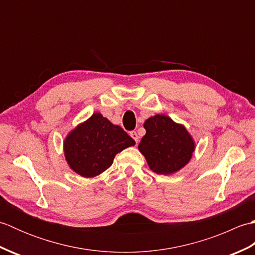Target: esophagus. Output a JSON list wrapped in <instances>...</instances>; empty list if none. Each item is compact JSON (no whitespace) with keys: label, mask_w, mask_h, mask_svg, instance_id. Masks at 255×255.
Segmentation results:
<instances>
[{"label":"esophagus","mask_w":255,"mask_h":255,"mask_svg":"<svg viewBox=\"0 0 255 255\" xmlns=\"http://www.w3.org/2000/svg\"><path fill=\"white\" fill-rule=\"evenodd\" d=\"M130 136H131V138L134 140V141H136V142L138 143V140H139L138 133H137L136 131H131V132H130Z\"/></svg>","instance_id":"1"}]
</instances>
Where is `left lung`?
<instances>
[{
    "label": "left lung",
    "instance_id": "1",
    "mask_svg": "<svg viewBox=\"0 0 255 255\" xmlns=\"http://www.w3.org/2000/svg\"><path fill=\"white\" fill-rule=\"evenodd\" d=\"M145 134L138 149L156 174H172L191 160L195 143L183 125L165 115H155L143 124Z\"/></svg>",
    "mask_w": 255,
    "mask_h": 255
}]
</instances>
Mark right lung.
Instances as JSON below:
<instances>
[{"instance_id": "add662e5", "label": "right lung", "mask_w": 255, "mask_h": 255, "mask_svg": "<svg viewBox=\"0 0 255 255\" xmlns=\"http://www.w3.org/2000/svg\"><path fill=\"white\" fill-rule=\"evenodd\" d=\"M134 144V140L122 127L95 113L68 134L64 154L75 173L94 177L112 165L117 153Z\"/></svg>"}]
</instances>
